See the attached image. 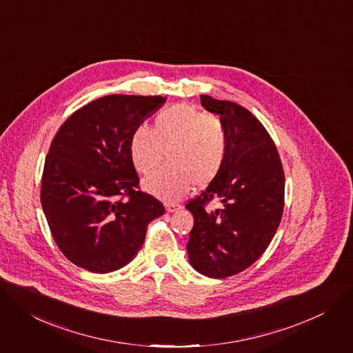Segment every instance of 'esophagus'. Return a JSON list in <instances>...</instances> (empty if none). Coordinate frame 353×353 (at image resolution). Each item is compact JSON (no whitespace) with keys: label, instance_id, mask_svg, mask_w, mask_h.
Returning a JSON list of instances; mask_svg holds the SVG:
<instances>
[{"label":"esophagus","instance_id":"1","mask_svg":"<svg viewBox=\"0 0 353 353\" xmlns=\"http://www.w3.org/2000/svg\"><path fill=\"white\" fill-rule=\"evenodd\" d=\"M165 207H166V211H168V212H176V211H179V210L181 208V207L177 205V204H166Z\"/></svg>","mask_w":353,"mask_h":353}]
</instances>
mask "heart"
<instances>
[{
    "label": "heart",
    "mask_w": 353,
    "mask_h": 353,
    "mask_svg": "<svg viewBox=\"0 0 353 353\" xmlns=\"http://www.w3.org/2000/svg\"><path fill=\"white\" fill-rule=\"evenodd\" d=\"M166 152L169 165L148 176L143 188L176 201L193 184L205 187L218 177L228 153V134L218 117L190 104H174L156 115L153 130L141 125L130 141L132 163L143 174L162 163Z\"/></svg>",
    "instance_id": "1"
}]
</instances>
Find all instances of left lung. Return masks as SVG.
I'll return each mask as SVG.
<instances>
[{
  "label": "left lung",
  "mask_w": 353,
  "mask_h": 353,
  "mask_svg": "<svg viewBox=\"0 0 353 353\" xmlns=\"http://www.w3.org/2000/svg\"><path fill=\"white\" fill-rule=\"evenodd\" d=\"M228 134V153L218 177L185 208L194 216L188 262L211 279L234 276L258 261L273 239L284 205V173L277 149L259 119L246 108L200 95ZM219 198L222 209L203 205Z\"/></svg>",
  "instance_id": "1"
}]
</instances>
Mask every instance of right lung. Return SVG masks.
Segmentation results:
<instances>
[{
	"label": "right lung",
	"mask_w": 353,
	"mask_h": 353,
	"mask_svg": "<svg viewBox=\"0 0 353 353\" xmlns=\"http://www.w3.org/2000/svg\"><path fill=\"white\" fill-rule=\"evenodd\" d=\"M166 97L112 94L72 114L45 160L41 203L54 242L92 273H111L142 248L162 203L137 190L130 141ZM123 196H128L126 201Z\"/></svg>",
	"instance_id": "add662e5"
}]
</instances>
